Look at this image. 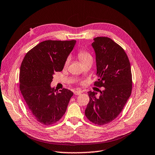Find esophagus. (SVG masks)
I'll return each instance as SVG.
<instances>
[{"label": "esophagus", "mask_w": 155, "mask_h": 155, "mask_svg": "<svg viewBox=\"0 0 155 155\" xmlns=\"http://www.w3.org/2000/svg\"><path fill=\"white\" fill-rule=\"evenodd\" d=\"M81 93H82V91H74V95H80Z\"/></svg>", "instance_id": "1"}]
</instances>
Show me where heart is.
<instances>
[{
  "label": "heart",
  "mask_w": 155,
  "mask_h": 155,
  "mask_svg": "<svg viewBox=\"0 0 155 155\" xmlns=\"http://www.w3.org/2000/svg\"><path fill=\"white\" fill-rule=\"evenodd\" d=\"M78 58L82 63H84V62L88 60L89 58H91V55L87 51H84V50H80L78 54H77ZM69 63V59H67L64 62V66H66Z\"/></svg>",
  "instance_id": "1"
}]
</instances>
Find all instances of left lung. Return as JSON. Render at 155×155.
<instances>
[{"mask_svg": "<svg viewBox=\"0 0 155 155\" xmlns=\"http://www.w3.org/2000/svg\"><path fill=\"white\" fill-rule=\"evenodd\" d=\"M96 54L97 87H104L99 98L89 91L85 115L98 125L109 123L121 112L131 95L132 76L128 57L123 48L107 37H97L92 43Z\"/></svg>", "mask_w": 155, "mask_h": 155, "instance_id": "left-lung-1", "label": "left lung"}]
</instances>
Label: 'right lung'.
Returning <instances> with one entry per match:
<instances>
[{
    "label": "right lung",
    "mask_w": 155,
    "mask_h": 155,
    "mask_svg": "<svg viewBox=\"0 0 155 155\" xmlns=\"http://www.w3.org/2000/svg\"><path fill=\"white\" fill-rule=\"evenodd\" d=\"M75 40H47L26 54L20 70V89L31 115L44 125L59 121L65 114L73 93L51 88L53 75L61 71Z\"/></svg>",
    "instance_id": "add662e5"
}]
</instances>
